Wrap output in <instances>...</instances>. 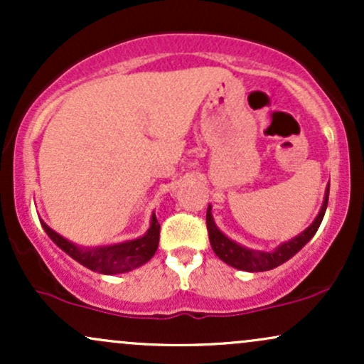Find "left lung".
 <instances>
[{"mask_svg":"<svg viewBox=\"0 0 364 364\" xmlns=\"http://www.w3.org/2000/svg\"><path fill=\"white\" fill-rule=\"evenodd\" d=\"M328 190L330 185L325 191L323 205H321L318 215L315 217L313 224L310 228H306L301 235H298L292 240L286 241V243L279 245L274 252H255V250H248L245 246L235 243L232 240H229L228 236L223 235L219 231L214 223V217H212V207L208 205L207 208V229H208V240H210V246L214 250V253L220 260L228 263V265L235 267V269L245 270V272H265V270H272L275 267L282 265L284 262H287L289 258L294 257L299 250L303 248L308 241L315 236V232L318 231L321 219H323L325 210H327L328 203Z\"/></svg>","mask_w":364,"mask_h":364,"instance_id":"obj_1","label":"left lung"}]
</instances>
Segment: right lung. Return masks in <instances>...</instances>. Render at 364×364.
<instances>
[{
    "instance_id": "obj_1",
    "label": "right lung",
    "mask_w": 364,
    "mask_h": 364,
    "mask_svg": "<svg viewBox=\"0 0 364 364\" xmlns=\"http://www.w3.org/2000/svg\"><path fill=\"white\" fill-rule=\"evenodd\" d=\"M41 224H43L46 235L51 237L63 252L68 253L73 260H77L87 269L94 270V272L106 275L129 272V270L147 263L157 252L159 232H161V224L157 223L156 214H152L149 231L139 240L99 246V248H80V246L73 245L72 241L58 235L56 231H53L44 220H41Z\"/></svg>"
}]
</instances>
